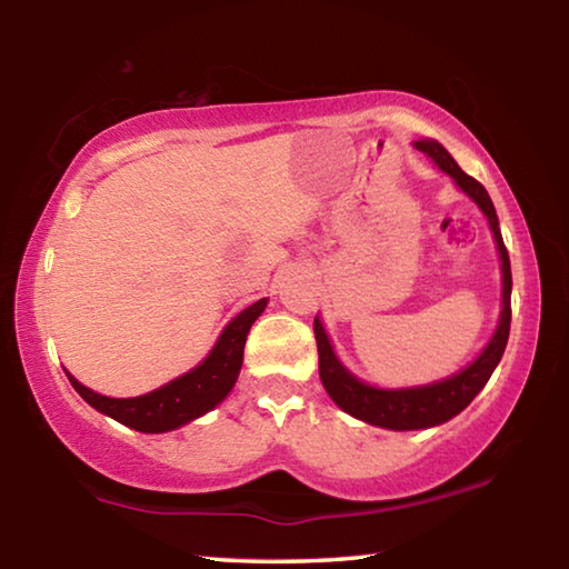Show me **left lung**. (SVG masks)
<instances>
[{
    "instance_id": "obj_1",
    "label": "left lung",
    "mask_w": 569,
    "mask_h": 569,
    "mask_svg": "<svg viewBox=\"0 0 569 569\" xmlns=\"http://www.w3.org/2000/svg\"><path fill=\"white\" fill-rule=\"evenodd\" d=\"M413 148L421 150L441 172H447V176L455 180V186L465 192L471 203L481 210V216L487 218L497 246L499 271H502V308H499V321L492 339L485 343V349L479 351L475 361L467 363L465 369H459L457 373H451V377L421 383V387L399 389L373 387V383L356 377L349 366L339 359L329 333H326L323 321L316 316L313 333L316 346H319V377L326 393L333 399L336 407L351 413L353 419L391 431L431 429L455 419L459 411H465L471 399L485 389V383L495 373L497 363L502 361L505 346L509 339V321H512V306H509L512 303V268H509V256L502 240V230H499L492 198H489L485 186H479L475 178L467 176V172L457 166V160L449 156V150L441 146V142L421 138L413 140Z\"/></svg>"
}]
</instances>
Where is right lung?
<instances>
[{"label":"right lung","mask_w":569,"mask_h":569,"mask_svg":"<svg viewBox=\"0 0 569 569\" xmlns=\"http://www.w3.org/2000/svg\"><path fill=\"white\" fill-rule=\"evenodd\" d=\"M266 306L268 298H261V301L243 308L228 321L213 349L208 351L196 369L180 373V377L148 393H140V397H104V393L92 391L77 381L70 371L64 373L74 391L104 417L120 421L134 431H142V435H166V431L186 427V423L200 419L203 413L213 411L233 391L240 366H243L246 336L258 316L266 311Z\"/></svg>","instance_id":"obj_1"}]
</instances>
